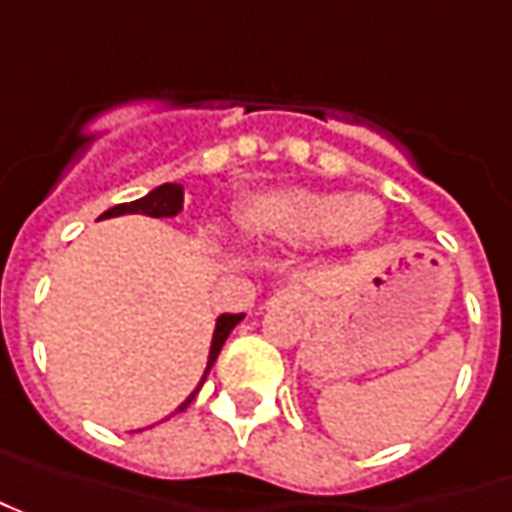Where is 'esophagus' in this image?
Returning a JSON list of instances; mask_svg holds the SVG:
<instances>
[{"label": "esophagus", "mask_w": 512, "mask_h": 512, "mask_svg": "<svg viewBox=\"0 0 512 512\" xmlns=\"http://www.w3.org/2000/svg\"><path fill=\"white\" fill-rule=\"evenodd\" d=\"M307 301L310 298L304 296L301 287H284V290H279L276 296L270 298V304H290V307H307Z\"/></svg>", "instance_id": "esophagus-1"}]
</instances>
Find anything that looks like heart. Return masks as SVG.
Returning a JSON list of instances; mask_svg holds the SVG:
<instances>
[{
	"mask_svg": "<svg viewBox=\"0 0 512 512\" xmlns=\"http://www.w3.org/2000/svg\"><path fill=\"white\" fill-rule=\"evenodd\" d=\"M239 225L256 239L284 245L321 242L324 248H355L383 228V205L369 194H329L301 185H281L250 194L239 208Z\"/></svg>",
	"mask_w": 512,
	"mask_h": 512,
	"instance_id": "heart-1",
	"label": "heart"
}]
</instances>
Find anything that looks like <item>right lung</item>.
<instances>
[{"instance_id":"1","label":"right lung","mask_w":512,"mask_h":512,"mask_svg":"<svg viewBox=\"0 0 512 512\" xmlns=\"http://www.w3.org/2000/svg\"><path fill=\"white\" fill-rule=\"evenodd\" d=\"M183 185L180 183H163L157 185V188H152L146 197H140V200H132V202H120V205H115V208H109V211H104V214L98 216V219H112V216H123V214H143V216H154V219H171V216H177L180 211H183ZM245 318V312H236V315H231V312H222L219 318H216V327H214V335H211V349H208V363H205V372H202L200 383H197V389L185 397L183 403L177 406V411H183L194 397H197V392L202 389V383H205V377H208V372H211V366H214L216 355H219V349H222V344L228 341V335L233 332V327L239 324ZM174 411V414H177Z\"/></svg>"}]
</instances>
